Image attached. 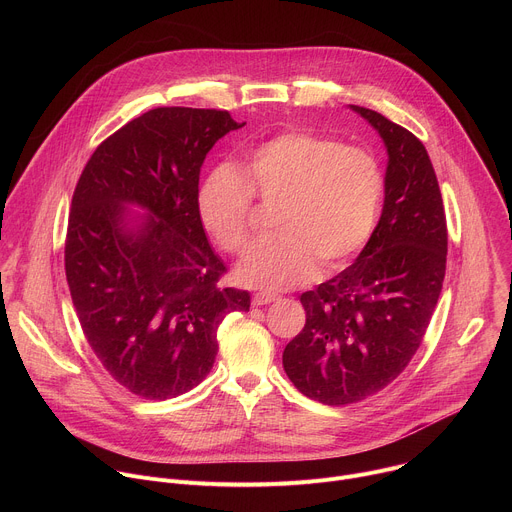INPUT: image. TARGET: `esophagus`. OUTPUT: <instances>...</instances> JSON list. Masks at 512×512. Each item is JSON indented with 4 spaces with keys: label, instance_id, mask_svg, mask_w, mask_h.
<instances>
[{
    "label": "esophagus",
    "instance_id": "esophagus-1",
    "mask_svg": "<svg viewBox=\"0 0 512 512\" xmlns=\"http://www.w3.org/2000/svg\"><path fill=\"white\" fill-rule=\"evenodd\" d=\"M275 300H279L277 294H271V291H257V294L251 300V304L253 306H265V304H271Z\"/></svg>",
    "mask_w": 512,
    "mask_h": 512
}]
</instances>
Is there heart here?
<instances>
[{"label": "heart", "mask_w": 512, "mask_h": 512, "mask_svg": "<svg viewBox=\"0 0 512 512\" xmlns=\"http://www.w3.org/2000/svg\"><path fill=\"white\" fill-rule=\"evenodd\" d=\"M253 194L281 200L279 235L257 243L237 267L251 287L289 289L308 281L318 261L332 269L373 233L383 198V174L362 148L308 131H283L245 154L243 174L212 166L198 184L202 227L229 253L249 245Z\"/></svg>", "instance_id": "1"}]
</instances>
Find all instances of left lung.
I'll return each mask as SVG.
<instances>
[{
    "label": "left lung",
    "mask_w": 512,
    "mask_h": 512,
    "mask_svg": "<svg viewBox=\"0 0 512 512\" xmlns=\"http://www.w3.org/2000/svg\"><path fill=\"white\" fill-rule=\"evenodd\" d=\"M348 109L385 143L383 212L354 263L302 294L306 326L283 350L291 383L324 405L367 399L403 373L440 298L448 255L442 192L423 143L373 109Z\"/></svg>",
    "instance_id": "obj_1"
}]
</instances>
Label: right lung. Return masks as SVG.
Instances as JSON below:
<instances>
[{"label":"right lung","instance_id":"add662e5","mask_svg":"<svg viewBox=\"0 0 512 512\" xmlns=\"http://www.w3.org/2000/svg\"><path fill=\"white\" fill-rule=\"evenodd\" d=\"M229 111L158 107L105 139L72 196L64 269L81 328L107 373L145 399H172L212 369L216 330L249 312L198 216L200 168L241 129Z\"/></svg>","mask_w":512,"mask_h":512}]
</instances>
